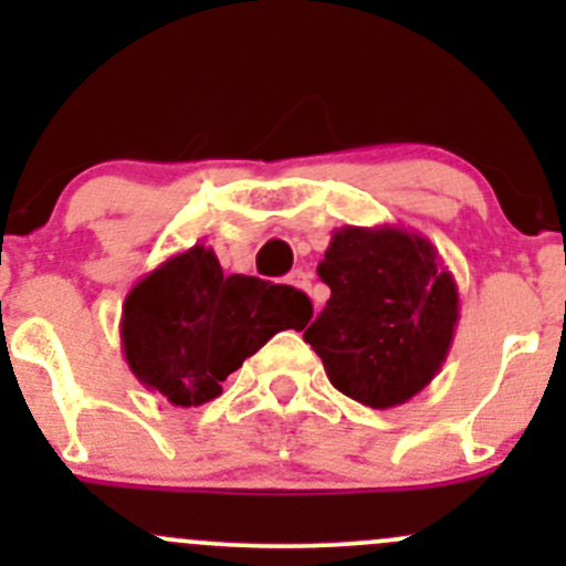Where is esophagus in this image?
I'll use <instances>...</instances> for the list:
<instances>
[{"label": "esophagus", "instance_id": "obj_1", "mask_svg": "<svg viewBox=\"0 0 566 566\" xmlns=\"http://www.w3.org/2000/svg\"><path fill=\"white\" fill-rule=\"evenodd\" d=\"M287 282L293 284V287L304 290V293H312V273H310V271H304V268H298V271L290 273Z\"/></svg>", "mask_w": 566, "mask_h": 566}]
</instances>
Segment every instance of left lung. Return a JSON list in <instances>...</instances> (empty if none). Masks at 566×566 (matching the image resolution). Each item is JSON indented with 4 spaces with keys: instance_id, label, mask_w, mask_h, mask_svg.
Returning a JSON list of instances; mask_svg holds the SVG:
<instances>
[{
    "instance_id": "left-lung-1",
    "label": "left lung",
    "mask_w": 566,
    "mask_h": 566,
    "mask_svg": "<svg viewBox=\"0 0 566 566\" xmlns=\"http://www.w3.org/2000/svg\"><path fill=\"white\" fill-rule=\"evenodd\" d=\"M328 304L304 331L342 394L394 408L441 373L460 293L438 249L405 227H342L317 268Z\"/></svg>"
}]
</instances>
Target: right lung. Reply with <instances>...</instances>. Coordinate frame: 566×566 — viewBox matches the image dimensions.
Returning <instances> with one entry per match:
<instances>
[{"instance_id":"obj_1","label":"right lung","mask_w":566,"mask_h":566,"mask_svg":"<svg viewBox=\"0 0 566 566\" xmlns=\"http://www.w3.org/2000/svg\"><path fill=\"white\" fill-rule=\"evenodd\" d=\"M310 317L301 290L243 273L224 276L216 251L197 243L128 290L119 342L145 389L177 408H197L219 397L227 375L273 334L304 328Z\"/></svg>"}]
</instances>
